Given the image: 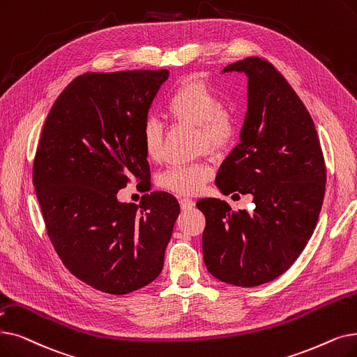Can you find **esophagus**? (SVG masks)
<instances>
[{"mask_svg": "<svg viewBox=\"0 0 357 357\" xmlns=\"http://www.w3.org/2000/svg\"><path fill=\"white\" fill-rule=\"evenodd\" d=\"M179 206H181L182 210H190V208H192L195 206V203H194L191 198H181L179 199Z\"/></svg>", "mask_w": 357, "mask_h": 357, "instance_id": "obj_1", "label": "esophagus"}]
</instances>
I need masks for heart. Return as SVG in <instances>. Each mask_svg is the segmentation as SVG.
Instances as JSON below:
<instances>
[{"label":"heart","mask_w":357,"mask_h":357,"mask_svg":"<svg viewBox=\"0 0 357 357\" xmlns=\"http://www.w3.org/2000/svg\"><path fill=\"white\" fill-rule=\"evenodd\" d=\"M166 115L178 122L197 127V143L208 150L225 147L235 132V116L223 106L220 96L203 80H188L174 90L165 105ZM142 140L146 158L162 156V126L154 118L144 122ZM213 176L206 162L170 165L158 175L162 188L181 195L198 194Z\"/></svg>","instance_id":"b5f03b06"}]
</instances>
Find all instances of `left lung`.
<instances>
[{"mask_svg":"<svg viewBox=\"0 0 357 357\" xmlns=\"http://www.w3.org/2000/svg\"><path fill=\"white\" fill-rule=\"evenodd\" d=\"M248 77V111L239 144L215 176L227 195L251 194L252 211H231L203 198V255L220 282L241 287L268 283L298 259L317 226L325 194V165L314 121L270 63L246 58L223 68Z\"/></svg>","mask_w":357,"mask_h":357,"instance_id":"1","label":"left lung"}]
</instances>
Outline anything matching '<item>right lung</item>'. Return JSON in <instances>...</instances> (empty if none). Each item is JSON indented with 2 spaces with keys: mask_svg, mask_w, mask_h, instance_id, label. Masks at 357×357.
Masks as SVG:
<instances>
[{
  "mask_svg": "<svg viewBox=\"0 0 357 357\" xmlns=\"http://www.w3.org/2000/svg\"><path fill=\"white\" fill-rule=\"evenodd\" d=\"M167 70L87 73L68 84L45 121L33 185L48 236L86 284L127 294L156 278L179 215L154 191L140 206L116 194L150 178L142 130Z\"/></svg>",
  "mask_w": 357,
  "mask_h": 357,
  "instance_id": "1",
  "label": "right lung"
}]
</instances>
